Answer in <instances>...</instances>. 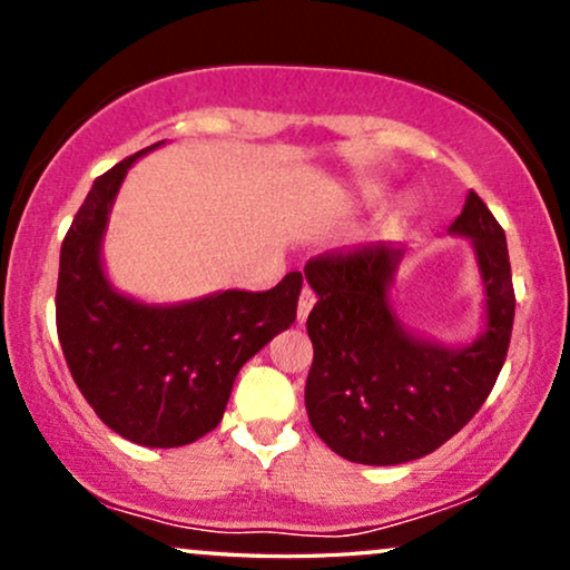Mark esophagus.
Listing matches in <instances>:
<instances>
[{"instance_id":"esophagus-1","label":"esophagus","mask_w":570,"mask_h":570,"mask_svg":"<svg viewBox=\"0 0 570 570\" xmlns=\"http://www.w3.org/2000/svg\"><path fill=\"white\" fill-rule=\"evenodd\" d=\"M313 303H316V294H313L311 289H303V294H299V303H297V324L307 322V313H311Z\"/></svg>"}]
</instances>
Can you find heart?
<instances>
[{
	"instance_id": "heart-1",
	"label": "heart",
	"mask_w": 570,
	"mask_h": 570,
	"mask_svg": "<svg viewBox=\"0 0 570 570\" xmlns=\"http://www.w3.org/2000/svg\"><path fill=\"white\" fill-rule=\"evenodd\" d=\"M404 214H407V208H396V214H391V219H389V227H396L399 222L404 219Z\"/></svg>"
}]
</instances>
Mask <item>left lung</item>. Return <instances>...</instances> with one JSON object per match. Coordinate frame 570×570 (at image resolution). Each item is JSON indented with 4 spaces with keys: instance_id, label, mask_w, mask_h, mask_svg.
<instances>
[{
    "instance_id": "8db88e82",
    "label": "left lung",
    "mask_w": 570,
    "mask_h": 570,
    "mask_svg": "<svg viewBox=\"0 0 570 570\" xmlns=\"http://www.w3.org/2000/svg\"><path fill=\"white\" fill-rule=\"evenodd\" d=\"M450 235L472 238L485 326L469 345L410 332L391 305L404 248L372 244L305 265L318 303L307 316L313 364L305 383L311 426L345 461L394 466L434 453L485 404L514 324L507 235L476 193Z\"/></svg>"
}]
</instances>
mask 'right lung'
I'll list each match as a JSON object with an SVG mask.
<instances>
[{
    "mask_svg": "<svg viewBox=\"0 0 570 570\" xmlns=\"http://www.w3.org/2000/svg\"><path fill=\"white\" fill-rule=\"evenodd\" d=\"M98 176L61 244L56 326L77 389L96 415L144 448H181L219 426L235 375L297 318L303 273L267 292L225 289L153 305L117 292L101 240L128 168Z\"/></svg>",
    "mask_w": 570,
    "mask_h": 570,
    "instance_id": "1",
    "label": "right lung"
}]
</instances>
